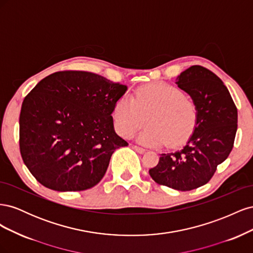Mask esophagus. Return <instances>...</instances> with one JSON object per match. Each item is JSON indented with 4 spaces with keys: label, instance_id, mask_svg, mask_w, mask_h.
<instances>
[{
    "label": "esophagus",
    "instance_id": "1",
    "mask_svg": "<svg viewBox=\"0 0 253 253\" xmlns=\"http://www.w3.org/2000/svg\"><path fill=\"white\" fill-rule=\"evenodd\" d=\"M133 149H134L136 152L140 153V154H142V153L145 152V149H143V148H141V147H138V145H133Z\"/></svg>",
    "mask_w": 253,
    "mask_h": 253
}]
</instances>
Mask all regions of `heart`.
Masks as SVG:
<instances>
[{
  "instance_id": "1",
  "label": "heart",
  "mask_w": 253,
  "mask_h": 253,
  "mask_svg": "<svg viewBox=\"0 0 253 253\" xmlns=\"http://www.w3.org/2000/svg\"><path fill=\"white\" fill-rule=\"evenodd\" d=\"M197 116L193 99L180 87L167 82L139 86L134 99L121 97L113 109L115 128L125 138H131L148 122L138 139L150 147L167 143L174 148L182 144L194 131Z\"/></svg>"
}]
</instances>
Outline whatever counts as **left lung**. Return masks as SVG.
<instances>
[{"mask_svg":"<svg viewBox=\"0 0 253 253\" xmlns=\"http://www.w3.org/2000/svg\"><path fill=\"white\" fill-rule=\"evenodd\" d=\"M176 83L197 105L196 126L185 147L160 155L157 166L149 173L158 185L190 191L206 185L230 154L237 129V110L223 81L204 66L189 67Z\"/></svg>","mask_w":253,"mask_h":253,"instance_id":"1","label":"left lung"}]
</instances>
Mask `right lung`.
<instances>
[{
	"mask_svg": "<svg viewBox=\"0 0 253 253\" xmlns=\"http://www.w3.org/2000/svg\"><path fill=\"white\" fill-rule=\"evenodd\" d=\"M126 86L82 71L53 73L30 90L20 114V152L41 185L60 192L93 188L116 149L114 105Z\"/></svg>",
	"mask_w": 253,
	"mask_h": 253,
	"instance_id": "1",
	"label": "right lung"
}]
</instances>
